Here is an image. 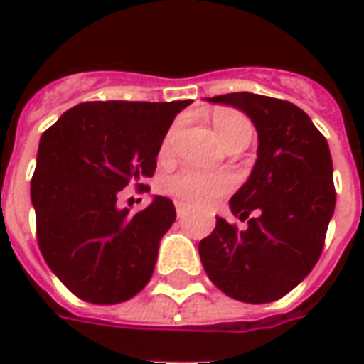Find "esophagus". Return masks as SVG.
Masks as SVG:
<instances>
[{
  "mask_svg": "<svg viewBox=\"0 0 364 364\" xmlns=\"http://www.w3.org/2000/svg\"><path fill=\"white\" fill-rule=\"evenodd\" d=\"M175 210H177V218H185L189 214V206L183 203H175Z\"/></svg>",
  "mask_w": 364,
  "mask_h": 364,
  "instance_id": "obj_1",
  "label": "esophagus"
}]
</instances>
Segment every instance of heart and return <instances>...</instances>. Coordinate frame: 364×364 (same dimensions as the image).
<instances>
[{
	"mask_svg": "<svg viewBox=\"0 0 364 364\" xmlns=\"http://www.w3.org/2000/svg\"><path fill=\"white\" fill-rule=\"evenodd\" d=\"M216 136L224 146L240 140H252L253 127L247 117L242 112L222 111L213 119ZM171 146V132L161 144V154H167ZM161 189L169 197L177 198L189 205H208L216 198L224 197L232 189V179L226 173H205L195 169H181L169 175L161 183Z\"/></svg>",
	"mask_w": 364,
	"mask_h": 364,
	"instance_id": "1",
	"label": "heart"
}]
</instances>
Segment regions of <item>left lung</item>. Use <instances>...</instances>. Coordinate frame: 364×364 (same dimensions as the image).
Returning a JSON list of instances; mask_svg holds the SVG:
<instances>
[{"label":"left lung","instance_id":"1","mask_svg":"<svg viewBox=\"0 0 364 364\" xmlns=\"http://www.w3.org/2000/svg\"><path fill=\"white\" fill-rule=\"evenodd\" d=\"M208 101L244 111L259 146L250 179L230 198L240 220L255 216L245 230L216 218L213 234L198 244L200 261L224 294L273 302L304 281L323 250L336 208L328 140L302 109L282 99L242 91Z\"/></svg>","mask_w":364,"mask_h":364}]
</instances>
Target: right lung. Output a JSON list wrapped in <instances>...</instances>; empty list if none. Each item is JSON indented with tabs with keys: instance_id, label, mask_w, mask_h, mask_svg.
I'll return each instance as SVG.
<instances>
[{
	"instance_id": "obj_1",
	"label": "right lung",
	"mask_w": 364,
	"mask_h": 364,
	"mask_svg": "<svg viewBox=\"0 0 364 364\" xmlns=\"http://www.w3.org/2000/svg\"><path fill=\"white\" fill-rule=\"evenodd\" d=\"M187 105L191 99L90 101L41 136L31 179L36 240L52 273L85 302L119 304L150 281L175 206L154 197L130 214L117 206V195L128 185L144 191L175 114Z\"/></svg>"
}]
</instances>
